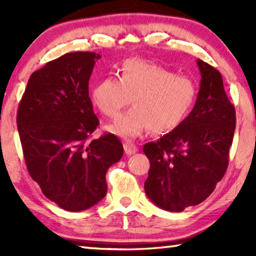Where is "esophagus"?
<instances>
[{"label": "esophagus", "instance_id": "34e87169", "mask_svg": "<svg viewBox=\"0 0 256 256\" xmlns=\"http://www.w3.org/2000/svg\"><path fill=\"white\" fill-rule=\"evenodd\" d=\"M124 152L127 154V155H132V154L138 152V146H136L132 142H129V141L124 143Z\"/></svg>", "mask_w": 256, "mask_h": 256}]
</instances>
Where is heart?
Returning <instances> with one entry per match:
<instances>
[{
    "label": "heart",
    "instance_id": "heart-1",
    "mask_svg": "<svg viewBox=\"0 0 256 256\" xmlns=\"http://www.w3.org/2000/svg\"><path fill=\"white\" fill-rule=\"evenodd\" d=\"M196 96L197 85L191 78L140 59L124 60L118 79L106 76L90 90L93 104L108 118L116 116L130 99L132 107L108 127L126 138L148 128L154 134L172 130L190 113Z\"/></svg>",
    "mask_w": 256,
    "mask_h": 256
}]
</instances>
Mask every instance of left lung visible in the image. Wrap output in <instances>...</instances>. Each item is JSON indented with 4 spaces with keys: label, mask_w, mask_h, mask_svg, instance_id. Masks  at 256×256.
<instances>
[{
    "label": "left lung",
    "mask_w": 256,
    "mask_h": 256,
    "mask_svg": "<svg viewBox=\"0 0 256 256\" xmlns=\"http://www.w3.org/2000/svg\"><path fill=\"white\" fill-rule=\"evenodd\" d=\"M197 64L202 80L194 110L172 132L143 146L150 162L146 194L170 212L200 204L212 194L227 170L236 130V110L222 74L200 59Z\"/></svg>",
    "instance_id": "left-lung-1"
}]
</instances>
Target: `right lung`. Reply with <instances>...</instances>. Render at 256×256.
<instances>
[{
	"label": "right lung",
	"instance_id": "1",
	"mask_svg": "<svg viewBox=\"0 0 256 256\" xmlns=\"http://www.w3.org/2000/svg\"><path fill=\"white\" fill-rule=\"evenodd\" d=\"M94 52H72L45 64L28 82L17 129L30 176L59 208L80 212L107 194L106 172L124 155L116 136L99 126L88 96Z\"/></svg>",
	"mask_w": 256,
	"mask_h": 256
}]
</instances>
